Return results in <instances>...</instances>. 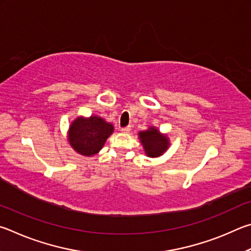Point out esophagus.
Here are the masks:
<instances>
[{
	"label": "esophagus",
	"mask_w": 251,
	"mask_h": 251,
	"mask_svg": "<svg viewBox=\"0 0 251 251\" xmlns=\"http://www.w3.org/2000/svg\"><path fill=\"white\" fill-rule=\"evenodd\" d=\"M130 130H131V126H125V128H122V129H121V132H123V133H129Z\"/></svg>",
	"instance_id": "obj_1"
}]
</instances>
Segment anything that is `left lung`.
I'll use <instances>...</instances> for the list:
<instances>
[{
    "label": "left lung",
    "mask_w": 251,
    "mask_h": 251,
    "mask_svg": "<svg viewBox=\"0 0 251 251\" xmlns=\"http://www.w3.org/2000/svg\"><path fill=\"white\" fill-rule=\"evenodd\" d=\"M139 138L146 154L150 157L161 156L170 147L168 135L162 134L154 126H150L148 130L139 132Z\"/></svg>",
    "instance_id": "left-lung-1"
}]
</instances>
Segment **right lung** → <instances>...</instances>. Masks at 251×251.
<instances>
[{
  "mask_svg": "<svg viewBox=\"0 0 251 251\" xmlns=\"http://www.w3.org/2000/svg\"><path fill=\"white\" fill-rule=\"evenodd\" d=\"M112 132L113 126L105 122L102 118L97 116L78 117L69 126L68 141L79 154L92 156L102 149Z\"/></svg>",
  "mask_w": 251,
  "mask_h": 251,
  "instance_id": "1",
  "label": "right lung"
}]
</instances>
